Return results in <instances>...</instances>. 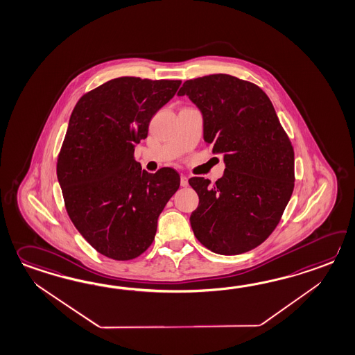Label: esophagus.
Segmentation results:
<instances>
[{"mask_svg":"<svg viewBox=\"0 0 355 355\" xmlns=\"http://www.w3.org/2000/svg\"><path fill=\"white\" fill-rule=\"evenodd\" d=\"M181 186L182 187H187V186H189V178H187V175H181Z\"/></svg>","mask_w":355,"mask_h":355,"instance_id":"34e87169","label":"esophagus"}]
</instances>
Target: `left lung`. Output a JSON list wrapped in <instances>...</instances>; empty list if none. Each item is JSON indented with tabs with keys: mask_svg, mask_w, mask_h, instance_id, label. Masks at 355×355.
I'll use <instances>...</instances> for the list:
<instances>
[{
	"mask_svg": "<svg viewBox=\"0 0 355 355\" xmlns=\"http://www.w3.org/2000/svg\"><path fill=\"white\" fill-rule=\"evenodd\" d=\"M177 95L201 112L204 140L225 164L215 184L189 180L200 198L192 230L213 252L251 251L272 233L292 196L291 140L268 95L252 83L216 73L184 81Z\"/></svg>",
	"mask_w": 355,
	"mask_h": 355,
	"instance_id": "obj_1",
	"label": "left lung"
}]
</instances>
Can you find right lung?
Returning <instances> with one entry per match:
<instances>
[{"label":"right lung","mask_w":355,"mask_h":355,"mask_svg":"<svg viewBox=\"0 0 355 355\" xmlns=\"http://www.w3.org/2000/svg\"><path fill=\"white\" fill-rule=\"evenodd\" d=\"M181 80L119 78L83 95L72 110L57 162L66 210L90 245L132 260L153 243L158 218L180 189L172 168L149 173L134 159L153 116Z\"/></svg>","instance_id":"add662e5"}]
</instances>
